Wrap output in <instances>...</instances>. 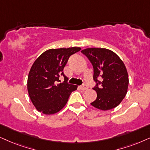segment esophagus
<instances>
[{
	"mask_svg": "<svg viewBox=\"0 0 150 150\" xmlns=\"http://www.w3.org/2000/svg\"><path fill=\"white\" fill-rule=\"evenodd\" d=\"M87 88H88V86H87L86 84H84V85H82V86H80V89L82 91L86 90Z\"/></svg>",
	"mask_w": 150,
	"mask_h": 150,
	"instance_id": "1",
	"label": "esophagus"
}]
</instances>
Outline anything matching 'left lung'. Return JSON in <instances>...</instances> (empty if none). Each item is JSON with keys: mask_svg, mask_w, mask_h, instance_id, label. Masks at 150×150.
<instances>
[{"mask_svg": "<svg viewBox=\"0 0 150 150\" xmlns=\"http://www.w3.org/2000/svg\"><path fill=\"white\" fill-rule=\"evenodd\" d=\"M81 52L93 67V89L97 98L91 105L103 111L116 107L125 97L129 84L123 62L115 52L106 48H86ZM98 77H102L103 81H98Z\"/></svg>", "mask_w": 150, "mask_h": 150, "instance_id": "left-lung-1", "label": "left lung"}]
</instances>
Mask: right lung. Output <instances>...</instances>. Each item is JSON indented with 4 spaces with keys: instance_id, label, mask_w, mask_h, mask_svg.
<instances>
[{
    "instance_id": "add662e5",
    "label": "right lung",
    "mask_w": 150,
    "mask_h": 150,
    "mask_svg": "<svg viewBox=\"0 0 150 150\" xmlns=\"http://www.w3.org/2000/svg\"><path fill=\"white\" fill-rule=\"evenodd\" d=\"M80 50L78 47L50 49L34 62L28 77V91L38 111L45 115L54 114L67 103L77 86L68 83L69 78L63 71L70 57ZM60 76L64 77L62 83Z\"/></svg>"
}]
</instances>
